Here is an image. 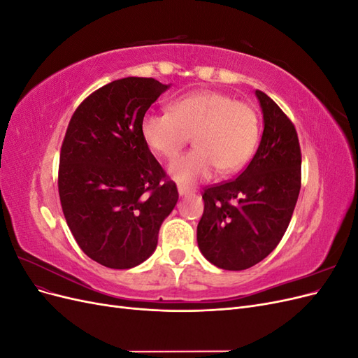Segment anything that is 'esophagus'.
I'll use <instances>...</instances> for the list:
<instances>
[{"mask_svg": "<svg viewBox=\"0 0 358 358\" xmlns=\"http://www.w3.org/2000/svg\"><path fill=\"white\" fill-rule=\"evenodd\" d=\"M179 196L180 197H187V196H191V194L194 192L192 189H188V188H182V187H179Z\"/></svg>", "mask_w": 358, "mask_h": 358, "instance_id": "esophagus-1", "label": "esophagus"}]
</instances>
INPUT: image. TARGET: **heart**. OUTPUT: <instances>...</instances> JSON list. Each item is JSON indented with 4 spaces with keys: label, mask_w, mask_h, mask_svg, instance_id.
<instances>
[{
    "label": "heart",
    "mask_w": 358,
    "mask_h": 358,
    "mask_svg": "<svg viewBox=\"0 0 358 358\" xmlns=\"http://www.w3.org/2000/svg\"><path fill=\"white\" fill-rule=\"evenodd\" d=\"M140 131L145 143L166 159L175 158L194 136L196 149L169 166L170 176L187 187L215 170L222 176L239 171L257 148L259 116L254 106L229 94L203 91L173 103L171 113H146Z\"/></svg>",
    "instance_id": "b5f03b06"
}]
</instances>
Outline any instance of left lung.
<instances>
[{
    "mask_svg": "<svg viewBox=\"0 0 358 358\" xmlns=\"http://www.w3.org/2000/svg\"><path fill=\"white\" fill-rule=\"evenodd\" d=\"M264 129L254 158L239 176L206 188L197 243L213 266L245 270L264 259L285 234L301 185V152L294 125L280 107L255 91Z\"/></svg>",
    "mask_w": 358,
    "mask_h": 358,
    "instance_id": "left-lung-1",
    "label": "left lung"
}]
</instances>
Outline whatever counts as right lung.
<instances>
[{
    "label": "right lung",
    "mask_w": 358,
    "mask_h": 358,
    "mask_svg": "<svg viewBox=\"0 0 358 358\" xmlns=\"http://www.w3.org/2000/svg\"><path fill=\"white\" fill-rule=\"evenodd\" d=\"M169 86L152 78L113 80L85 99L70 119L59 155V200L76 242L101 266L143 263L178 203L175 182L140 131L150 104Z\"/></svg>",
    "instance_id": "right-lung-1"
}]
</instances>
